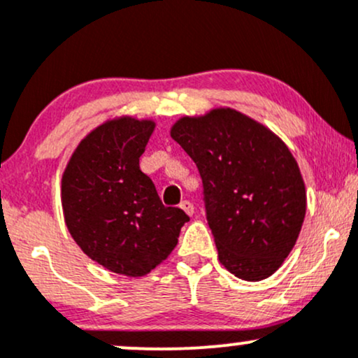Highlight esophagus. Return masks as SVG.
Listing matches in <instances>:
<instances>
[{
    "mask_svg": "<svg viewBox=\"0 0 358 358\" xmlns=\"http://www.w3.org/2000/svg\"><path fill=\"white\" fill-rule=\"evenodd\" d=\"M180 208L187 212L188 215H193V212H195V207H193V203L190 202V200H182V203H180Z\"/></svg>",
    "mask_w": 358,
    "mask_h": 358,
    "instance_id": "obj_1",
    "label": "esophagus"
}]
</instances>
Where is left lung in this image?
<instances>
[{
  "label": "left lung",
  "instance_id": "8db88e82",
  "mask_svg": "<svg viewBox=\"0 0 358 358\" xmlns=\"http://www.w3.org/2000/svg\"><path fill=\"white\" fill-rule=\"evenodd\" d=\"M171 138L202 176L207 222L224 268L244 281L276 273L306 213L305 182L287 146L229 108L182 117Z\"/></svg>",
  "mask_w": 358,
  "mask_h": 358
}]
</instances>
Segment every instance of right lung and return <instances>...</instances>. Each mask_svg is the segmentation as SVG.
I'll list each match as a JSON object with an SVG mask.
<instances>
[{
    "label": "right lung",
    "instance_id": "right-lung-1",
    "mask_svg": "<svg viewBox=\"0 0 358 358\" xmlns=\"http://www.w3.org/2000/svg\"><path fill=\"white\" fill-rule=\"evenodd\" d=\"M153 121L119 117L80 141L62 176L65 224L97 264L129 278L145 276L170 256L190 217L165 207L139 170Z\"/></svg>",
    "mask_w": 358,
    "mask_h": 358
}]
</instances>
